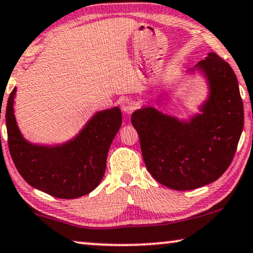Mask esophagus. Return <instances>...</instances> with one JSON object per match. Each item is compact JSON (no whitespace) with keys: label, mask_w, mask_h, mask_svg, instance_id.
Wrapping results in <instances>:
<instances>
[{"label":"esophagus","mask_w":253,"mask_h":253,"mask_svg":"<svg viewBox=\"0 0 253 253\" xmlns=\"http://www.w3.org/2000/svg\"><path fill=\"white\" fill-rule=\"evenodd\" d=\"M136 106H137V104L134 99L126 98L125 101L122 103V110L126 113V115H130V113L133 112L135 109H136Z\"/></svg>","instance_id":"1"}]
</instances>
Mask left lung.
I'll list each match as a JSON object with an SVG mask.
<instances>
[{"mask_svg":"<svg viewBox=\"0 0 253 253\" xmlns=\"http://www.w3.org/2000/svg\"><path fill=\"white\" fill-rule=\"evenodd\" d=\"M196 71L209 86L201 113L179 120L144 106L131 115L148 170L174 190L196 189L218 180L232 163L243 130V102L229 64L209 52L188 72Z\"/></svg>","mask_w":253,"mask_h":253,"instance_id":"1","label":"left lung"}]
</instances>
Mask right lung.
Segmentation results:
<instances>
[{
  "instance_id": "add662e5",
  "label": "right lung",
  "mask_w": 253,
  "mask_h": 253,
  "mask_svg": "<svg viewBox=\"0 0 253 253\" xmlns=\"http://www.w3.org/2000/svg\"><path fill=\"white\" fill-rule=\"evenodd\" d=\"M16 91L15 87L4 115L9 150L20 175L30 186L57 198L72 199L89 194L105 173L110 145L122 126L120 109L115 106L96 112L80 133L65 143L35 144L24 138L17 125Z\"/></svg>"
}]
</instances>
